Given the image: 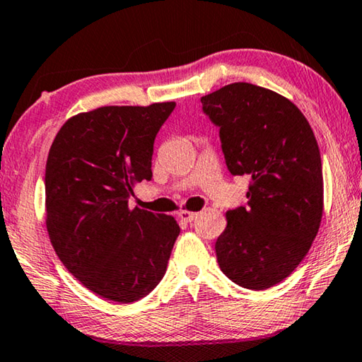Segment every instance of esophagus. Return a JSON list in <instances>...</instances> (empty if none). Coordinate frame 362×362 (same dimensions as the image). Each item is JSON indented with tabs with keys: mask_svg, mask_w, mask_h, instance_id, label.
<instances>
[{
	"mask_svg": "<svg viewBox=\"0 0 362 362\" xmlns=\"http://www.w3.org/2000/svg\"><path fill=\"white\" fill-rule=\"evenodd\" d=\"M177 216H180V218L185 220V221H192L197 216V214L196 212H189V210H180V212H177Z\"/></svg>",
	"mask_w": 362,
	"mask_h": 362,
	"instance_id": "1",
	"label": "esophagus"
}]
</instances>
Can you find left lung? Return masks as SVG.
I'll return each mask as SVG.
<instances>
[{"mask_svg":"<svg viewBox=\"0 0 362 362\" xmlns=\"http://www.w3.org/2000/svg\"><path fill=\"white\" fill-rule=\"evenodd\" d=\"M220 127L231 175L251 177L247 205L226 212L215 243L223 274L249 290H267L301 264L319 231L324 177L315 136L290 100L235 82L200 98Z\"/></svg>","mask_w":362,"mask_h":362,"instance_id":"8db88e82","label":"left lung"}]
</instances>
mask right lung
<instances>
[{
    "mask_svg": "<svg viewBox=\"0 0 362 362\" xmlns=\"http://www.w3.org/2000/svg\"><path fill=\"white\" fill-rule=\"evenodd\" d=\"M175 102L102 107L72 116L49 147L47 231L82 285L121 304L162 280L180 225L171 215L129 209L132 187L152 177L153 142Z\"/></svg>",
    "mask_w": 362,
    "mask_h": 362,
    "instance_id": "1",
    "label": "right lung"
}]
</instances>
